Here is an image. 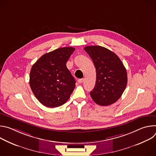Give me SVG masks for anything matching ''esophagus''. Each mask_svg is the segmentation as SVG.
Listing matches in <instances>:
<instances>
[{
    "instance_id": "esophagus-1",
    "label": "esophagus",
    "mask_w": 156,
    "mask_h": 156,
    "mask_svg": "<svg viewBox=\"0 0 156 156\" xmlns=\"http://www.w3.org/2000/svg\"><path fill=\"white\" fill-rule=\"evenodd\" d=\"M84 81V80L83 79H79V80H78V83H82Z\"/></svg>"
}]
</instances>
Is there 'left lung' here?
Listing matches in <instances>:
<instances>
[{
	"instance_id": "left-lung-1",
	"label": "left lung",
	"mask_w": 156,
	"mask_h": 156,
	"mask_svg": "<svg viewBox=\"0 0 156 156\" xmlns=\"http://www.w3.org/2000/svg\"><path fill=\"white\" fill-rule=\"evenodd\" d=\"M90 56L96 70V80L90 92L93 100L98 105L114 104L122 96L127 84L126 69L119 57L113 52L99 46L84 48Z\"/></svg>"
}]
</instances>
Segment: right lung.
<instances>
[{
    "label": "right lung",
    "mask_w": 156,
    "mask_h": 156,
    "mask_svg": "<svg viewBox=\"0 0 156 156\" xmlns=\"http://www.w3.org/2000/svg\"><path fill=\"white\" fill-rule=\"evenodd\" d=\"M75 50L72 47L57 49L42 55L33 65L30 85L37 99L54 108L64 104L75 87V80L66 62Z\"/></svg>",
    "instance_id": "add662e5"
}]
</instances>
